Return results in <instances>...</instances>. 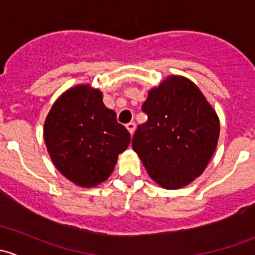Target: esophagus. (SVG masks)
I'll use <instances>...</instances> for the list:
<instances>
[{"mask_svg": "<svg viewBox=\"0 0 255 255\" xmlns=\"http://www.w3.org/2000/svg\"><path fill=\"white\" fill-rule=\"evenodd\" d=\"M126 128H127L128 132H129L130 134H133V133H134V130H135V123L134 122L127 123V125H126Z\"/></svg>", "mask_w": 255, "mask_h": 255, "instance_id": "1", "label": "esophagus"}]
</instances>
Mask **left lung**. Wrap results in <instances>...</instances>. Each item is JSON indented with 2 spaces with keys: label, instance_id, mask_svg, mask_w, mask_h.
<instances>
[{
  "label": "left lung",
  "instance_id": "left-lung-1",
  "mask_svg": "<svg viewBox=\"0 0 255 255\" xmlns=\"http://www.w3.org/2000/svg\"><path fill=\"white\" fill-rule=\"evenodd\" d=\"M148 116L132 139L149 176L164 189L191 184L205 171L217 146L220 118L191 80L170 75L149 90Z\"/></svg>",
  "mask_w": 255,
  "mask_h": 255
}]
</instances>
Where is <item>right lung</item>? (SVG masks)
I'll return each mask as SVG.
<instances>
[{
  "label": "right lung",
  "mask_w": 255,
  "mask_h": 255,
  "mask_svg": "<svg viewBox=\"0 0 255 255\" xmlns=\"http://www.w3.org/2000/svg\"><path fill=\"white\" fill-rule=\"evenodd\" d=\"M44 142L55 168L71 182L94 187L106 181L118 154L130 142L102 92L90 85L66 90L51 106L44 122Z\"/></svg>",
  "instance_id": "1"
}]
</instances>
